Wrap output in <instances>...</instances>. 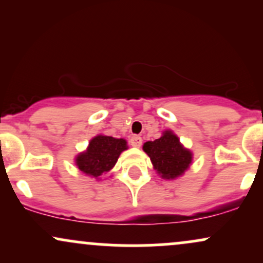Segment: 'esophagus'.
<instances>
[{"mask_svg": "<svg viewBox=\"0 0 263 263\" xmlns=\"http://www.w3.org/2000/svg\"><path fill=\"white\" fill-rule=\"evenodd\" d=\"M129 144H131L132 147H136V148H140L142 144V138L140 136H134V137H131V140H129Z\"/></svg>", "mask_w": 263, "mask_h": 263, "instance_id": "34e87169", "label": "esophagus"}]
</instances>
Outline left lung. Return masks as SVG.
Wrapping results in <instances>:
<instances>
[{"mask_svg":"<svg viewBox=\"0 0 263 263\" xmlns=\"http://www.w3.org/2000/svg\"><path fill=\"white\" fill-rule=\"evenodd\" d=\"M142 148L162 179H177L192 165L193 152L180 143L179 137L172 129H165L159 138L143 143Z\"/></svg>","mask_w":263,"mask_h":263,"instance_id":"1","label":"left lung"}]
</instances>
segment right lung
Segmentation results:
<instances>
[{"label": "right lung", "instance_id": "obj_1", "mask_svg": "<svg viewBox=\"0 0 263 263\" xmlns=\"http://www.w3.org/2000/svg\"><path fill=\"white\" fill-rule=\"evenodd\" d=\"M127 148L125 138L98 135L90 140L85 151L75 157V165L85 176L100 180L102 174L112 170L120 155Z\"/></svg>", "mask_w": 263, "mask_h": 263}]
</instances>
